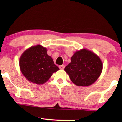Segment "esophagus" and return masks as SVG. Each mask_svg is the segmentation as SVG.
Instances as JSON below:
<instances>
[{
  "label": "esophagus",
  "mask_w": 122,
  "mask_h": 122,
  "mask_svg": "<svg viewBox=\"0 0 122 122\" xmlns=\"http://www.w3.org/2000/svg\"><path fill=\"white\" fill-rule=\"evenodd\" d=\"M64 67H65V66H64V65H61V66H59V68L61 69V70H63V69L64 68Z\"/></svg>",
  "instance_id": "esophagus-1"
}]
</instances>
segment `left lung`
Instances as JSON below:
<instances>
[{
	"instance_id": "obj_1",
	"label": "left lung",
	"mask_w": 122,
	"mask_h": 122,
	"mask_svg": "<svg viewBox=\"0 0 122 122\" xmlns=\"http://www.w3.org/2000/svg\"><path fill=\"white\" fill-rule=\"evenodd\" d=\"M71 61L64 70L76 86H90L99 78L102 73V60L98 55L87 49L76 51L71 58Z\"/></svg>"
}]
</instances>
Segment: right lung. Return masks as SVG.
I'll return each instance as SVG.
<instances>
[{"label": "right lung", "mask_w": 122, "mask_h": 122, "mask_svg": "<svg viewBox=\"0 0 122 122\" xmlns=\"http://www.w3.org/2000/svg\"><path fill=\"white\" fill-rule=\"evenodd\" d=\"M19 63L24 77L29 81L37 84L45 83L52 74L60 70L48 55L46 48L41 45L26 50L20 56Z\"/></svg>", "instance_id": "obj_1"}]
</instances>
